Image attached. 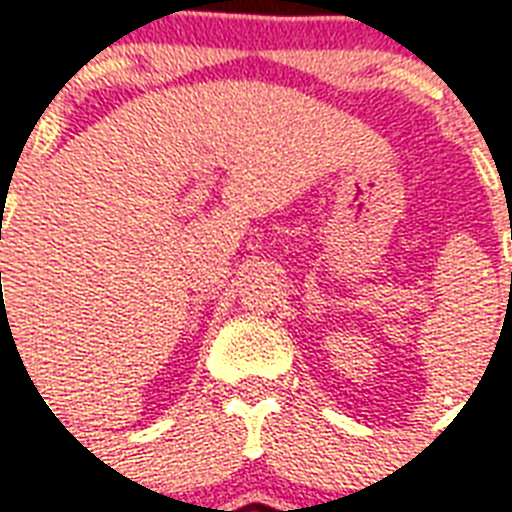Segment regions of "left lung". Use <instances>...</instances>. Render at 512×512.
Segmentation results:
<instances>
[{"instance_id": "1", "label": "left lung", "mask_w": 512, "mask_h": 512, "mask_svg": "<svg viewBox=\"0 0 512 512\" xmlns=\"http://www.w3.org/2000/svg\"><path fill=\"white\" fill-rule=\"evenodd\" d=\"M510 236H512V233H510Z\"/></svg>"}]
</instances>
